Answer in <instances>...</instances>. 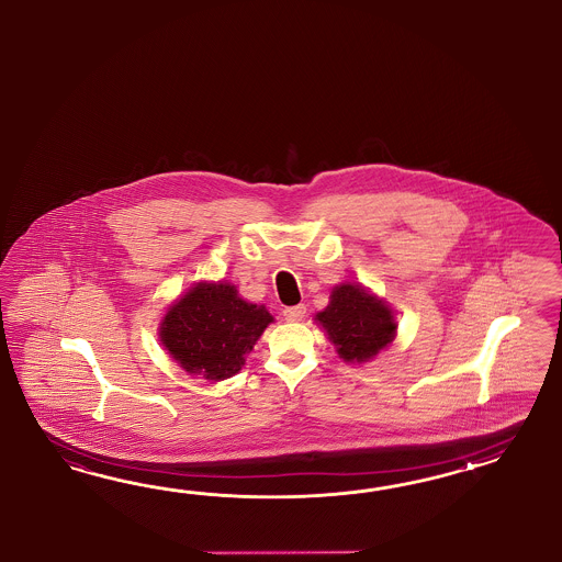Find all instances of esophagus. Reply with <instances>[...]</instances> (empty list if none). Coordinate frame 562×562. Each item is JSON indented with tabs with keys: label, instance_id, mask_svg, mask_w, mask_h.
<instances>
[{
	"label": "esophagus",
	"instance_id": "34e87169",
	"mask_svg": "<svg viewBox=\"0 0 562 562\" xmlns=\"http://www.w3.org/2000/svg\"><path fill=\"white\" fill-rule=\"evenodd\" d=\"M284 319L290 321V323H299V321L304 319V315H306V306L304 304H296V306H289V308H284Z\"/></svg>",
	"mask_w": 562,
	"mask_h": 562
}]
</instances>
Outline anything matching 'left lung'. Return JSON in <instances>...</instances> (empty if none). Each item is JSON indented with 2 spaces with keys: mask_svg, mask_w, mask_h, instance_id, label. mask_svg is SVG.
<instances>
[{
  "mask_svg": "<svg viewBox=\"0 0 562 562\" xmlns=\"http://www.w3.org/2000/svg\"><path fill=\"white\" fill-rule=\"evenodd\" d=\"M344 362H368L396 334L393 308L360 284H339L325 311L315 315Z\"/></svg>",
  "mask_w": 562,
  "mask_h": 562,
  "instance_id": "obj_1",
  "label": "left lung"
}]
</instances>
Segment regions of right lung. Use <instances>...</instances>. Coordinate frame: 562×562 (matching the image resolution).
I'll list each match as a JSON object with an SVG mask.
<instances>
[{"mask_svg":"<svg viewBox=\"0 0 562 562\" xmlns=\"http://www.w3.org/2000/svg\"><path fill=\"white\" fill-rule=\"evenodd\" d=\"M272 321L263 304L243 301L233 284L200 282L167 311L159 339L188 374L216 382L241 370Z\"/></svg>","mask_w":562,"mask_h":562,"instance_id":"obj_1","label":"right lung"}]
</instances>
